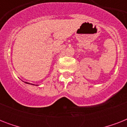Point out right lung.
Returning a JSON list of instances; mask_svg holds the SVG:
<instances>
[{"label":"right lung","mask_w":127,"mask_h":127,"mask_svg":"<svg viewBox=\"0 0 127 127\" xmlns=\"http://www.w3.org/2000/svg\"><path fill=\"white\" fill-rule=\"evenodd\" d=\"M26 83H27V84H29V83H28V82H26Z\"/></svg>","instance_id":"right-lung-1"}]
</instances>
